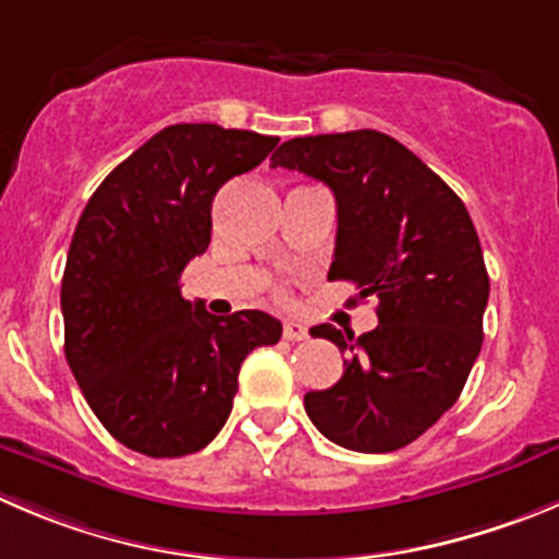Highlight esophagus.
<instances>
[{"label":"esophagus","mask_w":559,"mask_h":559,"mask_svg":"<svg viewBox=\"0 0 559 559\" xmlns=\"http://www.w3.org/2000/svg\"><path fill=\"white\" fill-rule=\"evenodd\" d=\"M284 338L286 342H304V338H309V331H306V325H300V322L289 320L284 325Z\"/></svg>","instance_id":"esophagus-1"}]
</instances>
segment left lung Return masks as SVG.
Instances as JSON below:
<instances>
[{"mask_svg": "<svg viewBox=\"0 0 559 559\" xmlns=\"http://www.w3.org/2000/svg\"><path fill=\"white\" fill-rule=\"evenodd\" d=\"M273 168L331 187L338 228L328 278L380 300L378 328L358 338L328 322L311 328L347 361L338 383L306 394V414L344 450H403L455 405L483 347L491 284L472 217L414 151L374 129L286 140Z\"/></svg>", "mask_w": 559, "mask_h": 559, "instance_id": "obj_1", "label": "left lung"}]
</instances>
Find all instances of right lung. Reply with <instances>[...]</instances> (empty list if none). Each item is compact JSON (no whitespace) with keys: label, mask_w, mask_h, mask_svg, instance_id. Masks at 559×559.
I'll return each instance as SVG.
<instances>
[{"label":"right lung","mask_w":559,"mask_h":559,"mask_svg":"<svg viewBox=\"0 0 559 559\" xmlns=\"http://www.w3.org/2000/svg\"><path fill=\"white\" fill-rule=\"evenodd\" d=\"M275 145L217 123L162 129L98 185L76 223L60 289L66 361L98 421L129 450H203L231 414L248 353L281 338L275 317H215L179 286L209 248L217 190Z\"/></svg>","instance_id":"add662e5"}]
</instances>
